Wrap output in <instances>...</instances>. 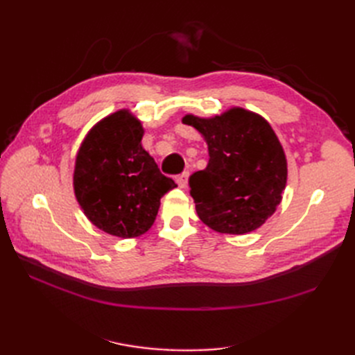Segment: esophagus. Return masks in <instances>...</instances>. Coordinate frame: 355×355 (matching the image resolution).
<instances>
[{
  "instance_id": "esophagus-1",
  "label": "esophagus",
  "mask_w": 355,
  "mask_h": 355,
  "mask_svg": "<svg viewBox=\"0 0 355 355\" xmlns=\"http://www.w3.org/2000/svg\"><path fill=\"white\" fill-rule=\"evenodd\" d=\"M188 179H189V173H188V171H185V173H182V175H179V176L176 178V182H178V185H179V188H182V189H185V188L188 187Z\"/></svg>"
}]
</instances>
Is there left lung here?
<instances>
[{"label": "left lung", "instance_id": "8db88e82", "mask_svg": "<svg viewBox=\"0 0 355 355\" xmlns=\"http://www.w3.org/2000/svg\"><path fill=\"white\" fill-rule=\"evenodd\" d=\"M209 149V163L189 178L202 223L220 234H249L270 219L283 200L287 159L271 124L259 114L232 106L202 118L187 114Z\"/></svg>", "mask_w": 355, "mask_h": 355}]
</instances>
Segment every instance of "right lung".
Instances as JSON below:
<instances>
[{
    "label": "right lung",
    "mask_w": 355,
    "mask_h": 355,
    "mask_svg": "<svg viewBox=\"0 0 355 355\" xmlns=\"http://www.w3.org/2000/svg\"><path fill=\"white\" fill-rule=\"evenodd\" d=\"M144 133L130 110L115 111L90 128L75 157L72 184L83 213L118 239L145 234L161 197L178 187L144 149Z\"/></svg>",
    "instance_id": "1"
}]
</instances>
